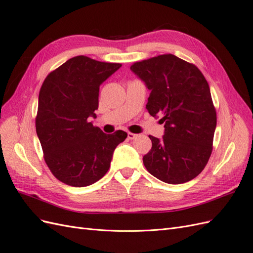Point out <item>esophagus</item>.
<instances>
[{
	"mask_svg": "<svg viewBox=\"0 0 253 253\" xmlns=\"http://www.w3.org/2000/svg\"><path fill=\"white\" fill-rule=\"evenodd\" d=\"M136 137H137V135H136V134H134V133H129V132L127 133V138H128V139H131V140H132V139L136 138Z\"/></svg>",
	"mask_w": 253,
	"mask_h": 253,
	"instance_id": "34e87169",
	"label": "esophagus"
}]
</instances>
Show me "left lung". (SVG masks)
<instances>
[{
  "label": "left lung",
  "instance_id": "left-lung-1",
  "mask_svg": "<svg viewBox=\"0 0 253 253\" xmlns=\"http://www.w3.org/2000/svg\"><path fill=\"white\" fill-rule=\"evenodd\" d=\"M151 91L147 108L153 117L163 115L162 139L149 136L152 149L142 160L156 178L171 185L200 174L210 158L216 112L209 84L194 65L174 55H160L131 66Z\"/></svg>",
  "mask_w": 253,
  "mask_h": 253
}]
</instances>
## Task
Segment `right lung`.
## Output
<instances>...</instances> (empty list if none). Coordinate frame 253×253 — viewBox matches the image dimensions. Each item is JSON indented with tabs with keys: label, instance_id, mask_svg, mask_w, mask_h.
<instances>
[{
	"label": "right lung",
	"instance_id": "1",
	"mask_svg": "<svg viewBox=\"0 0 253 253\" xmlns=\"http://www.w3.org/2000/svg\"><path fill=\"white\" fill-rule=\"evenodd\" d=\"M121 67L77 56L45 78L36 129L45 163L53 176L72 187H86L109 171L113 153L127 134H105L94 126L99 87Z\"/></svg>",
	"mask_w": 253,
	"mask_h": 253
}]
</instances>
